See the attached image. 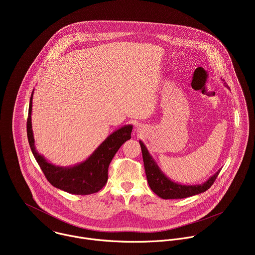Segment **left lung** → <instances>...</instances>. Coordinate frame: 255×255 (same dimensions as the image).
Here are the masks:
<instances>
[{"label":"left lung","instance_id":"obj_1","mask_svg":"<svg viewBox=\"0 0 255 255\" xmlns=\"http://www.w3.org/2000/svg\"><path fill=\"white\" fill-rule=\"evenodd\" d=\"M228 89L229 87L226 86ZM141 150H142V157L144 162L145 173H146L147 181L150 189L160 198L164 200L168 199H184L191 196H195L206 192L208 189L212 187L214 181L216 180L218 174L220 170H218L213 176H211L206 183L203 185L198 186H184L176 183H173L169 178H167L162 171L157 166L156 162L153 160L151 155L149 154L147 148L145 147L142 141H139Z\"/></svg>","mask_w":255,"mask_h":255}]
</instances>
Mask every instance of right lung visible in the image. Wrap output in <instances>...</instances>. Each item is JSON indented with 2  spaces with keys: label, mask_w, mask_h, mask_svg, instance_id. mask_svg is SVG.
Listing matches in <instances>:
<instances>
[{
  "label": "right lung",
  "mask_w": 255,
  "mask_h": 255,
  "mask_svg": "<svg viewBox=\"0 0 255 255\" xmlns=\"http://www.w3.org/2000/svg\"><path fill=\"white\" fill-rule=\"evenodd\" d=\"M31 112L32 96L27 118V137L32 153L49 183L57 189L75 195H90L102 190L108 180L109 164L122 144L131 138L132 126H124L111 134L86 161L72 167H59L47 162L35 150Z\"/></svg>",
  "instance_id": "add662e5"
}]
</instances>
